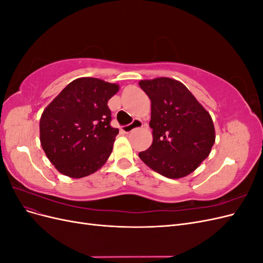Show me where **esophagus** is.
Here are the masks:
<instances>
[{
    "instance_id": "1",
    "label": "esophagus",
    "mask_w": 263,
    "mask_h": 263,
    "mask_svg": "<svg viewBox=\"0 0 263 263\" xmlns=\"http://www.w3.org/2000/svg\"><path fill=\"white\" fill-rule=\"evenodd\" d=\"M141 127H144V123H142V122L140 121V119H134V122H133L132 124L127 125V126H124L122 130H123L125 134H128V133H130V132L134 130V129L141 128Z\"/></svg>"
}]
</instances>
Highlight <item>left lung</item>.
I'll use <instances>...</instances> for the list:
<instances>
[{"mask_svg": "<svg viewBox=\"0 0 263 263\" xmlns=\"http://www.w3.org/2000/svg\"><path fill=\"white\" fill-rule=\"evenodd\" d=\"M139 86L151 101L153 129V144L139 153V158L165 178L189 176L209 157L215 142L210 113L174 79L141 80Z\"/></svg>", "mask_w": 263, "mask_h": 263, "instance_id": "obj_1", "label": "left lung"}]
</instances>
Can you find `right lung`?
Here are the masks:
<instances>
[{"mask_svg": "<svg viewBox=\"0 0 263 263\" xmlns=\"http://www.w3.org/2000/svg\"><path fill=\"white\" fill-rule=\"evenodd\" d=\"M119 85L97 78L70 82L41 117V144L60 173L80 179L100 170L112 154L117 128L110 127L108 100Z\"/></svg>", "mask_w": 263, "mask_h": 263, "instance_id": "obj_1", "label": "right lung"}]
</instances>
